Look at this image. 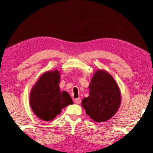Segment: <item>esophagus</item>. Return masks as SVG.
<instances>
[{
	"instance_id": "34e87169",
	"label": "esophagus",
	"mask_w": 153,
	"mask_h": 153,
	"mask_svg": "<svg viewBox=\"0 0 153 153\" xmlns=\"http://www.w3.org/2000/svg\"><path fill=\"white\" fill-rule=\"evenodd\" d=\"M74 102H75V103L77 104V105H79V104L81 103V99L80 98L75 99H74Z\"/></svg>"
}]
</instances>
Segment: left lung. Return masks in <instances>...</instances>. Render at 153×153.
I'll list each match as a JSON object with an SVG mask.
<instances>
[{"instance_id":"8db88e82","label":"left lung","mask_w":153,"mask_h":153,"mask_svg":"<svg viewBox=\"0 0 153 153\" xmlns=\"http://www.w3.org/2000/svg\"><path fill=\"white\" fill-rule=\"evenodd\" d=\"M89 95L82 100L86 114L96 122H104L115 115L122 101L121 92L108 71L97 70L89 85Z\"/></svg>"}]
</instances>
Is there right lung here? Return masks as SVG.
<instances>
[{
    "mask_svg": "<svg viewBox=\"0 0 153 153\" xmlns=\"http://www.w3.org/2000/svg\"><path fill=\"white\" fill-rule=\"evenodd\" d=\"M60 74L58 70L48 71L32 87L30 95V106L40 120L50 121L60 114L62 108L73 101L66 91H61Z\"/></svg>",
    "mask_w": 153,
    "mask_h": 153,
    "instance_id": "add662e5",
    "label": "right lung"
}]
</instances>
